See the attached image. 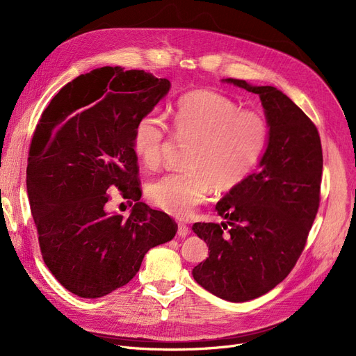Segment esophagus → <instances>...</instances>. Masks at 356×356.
Instances as JSON below:
<instances>
[{
	"mask_svg": "<svg viewBox=\"0 0 356 356\" xmlns=\"http://www.w3.org/2000/svg\"><path fill=\"white\" fill-rule=\"evenodd\" d=\"M189 234V227L186 225H179L177 226V236L179 238H186Z\"/></svg>",
	"mask_w": 356,
	"mask_h": 356,
	"instance_id": "obj_1",
	"label": "esophagus"
}]
</instances>
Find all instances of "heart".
<instances>
[{"instance_id": "b5f03b06", "label": "heart", "mask_w": 356, "mask_h": 356, "mask_svg": "<svg viewBox=\"0 0 356 356\" xmlns=\"http://www.w3.org/2000/svg\"><path fill=\"white\" fill-rule=\"evenodd\" d=\"M173 134L191 143L181 173L165 175L147 186L148 200L167 214L188 217L214 188L227 192L248 179L266 151L268 127L254 111L214 90L198 89L181 97L173 111ZM171 134L156 111L143 114L134 130V149L147 168H156Z\"/></svg>"}]
</instances>
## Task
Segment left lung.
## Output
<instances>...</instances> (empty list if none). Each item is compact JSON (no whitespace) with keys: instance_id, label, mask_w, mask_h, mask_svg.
I'll return each instance as SVG.
<instances>
[{"instance_id":"1","label":"left lung","mask_w":356,"mask_h":356,"mask_svg":"<svg viewBox=\"0 0 356 356\" xmlns=\"http://www.w3.org/2000/svg\"><path fill=\"white\" fill-rule=\"evenodd\" d=\"M222 82L259 95L267 148L255 173L217 202L227 221L192 226L209 251L192 275L221 299L246 302L283 282L304 251L320 205L323 151L317 127L282 90L239 79Z\"/></svg>"}]
</instances>
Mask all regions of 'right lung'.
I'll list each match as a JSON object with an SVG mask.
<instances>
[{"instance_id":"add662e5","label":"right lung","mask_w":356,"mask_h":356,"mask_svg":"<svg viewBox=\"0 0 356 356\" xmlns=\"http://www.w3.org/2000/svg\"><path fill=\"white\" fill-rule=\"evenodd\" d=\"M171 88L143 70L101 67L51 99L32 138L26 188L44 262L69 292L88 299L127 284L151 248L177 225L140 202L134 130ZM136 201L127 219L110 215L106 191Z\"/></svg>"}]
</instances>
